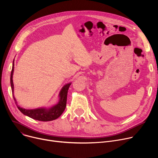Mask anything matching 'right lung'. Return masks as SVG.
<instances>
[{"label": "right lung", "instance_id": "right-lung-1", "mask_svg": "<svg viewBox=\"0 0 158 158\" xmlns=\"http://www.w3.org/2000/svg\"><path fill=\"white\" fill-rule=\"evenodd\" d=\"M14 72V61L13 62L12 70L11 72V77H10V82L11 86L12 89V94L14 92V85L13 82V75ZM71 83H69L65 85L61 89L60 93V100L58 103L50 108H44V107H40V108L34 109V110H26L23 109L22 107H20L17 104V101L16 98L13 96L14 101L15 104L17 106L18 109L25 115L27 117L39 121L47 122V121H52L56 120L58 117H60L61 114L65 110L66 105V99H67V94L68 90L70 86Z\"/></svg>", "mask_w": 158, "mask_h": 158}]
</instances>
